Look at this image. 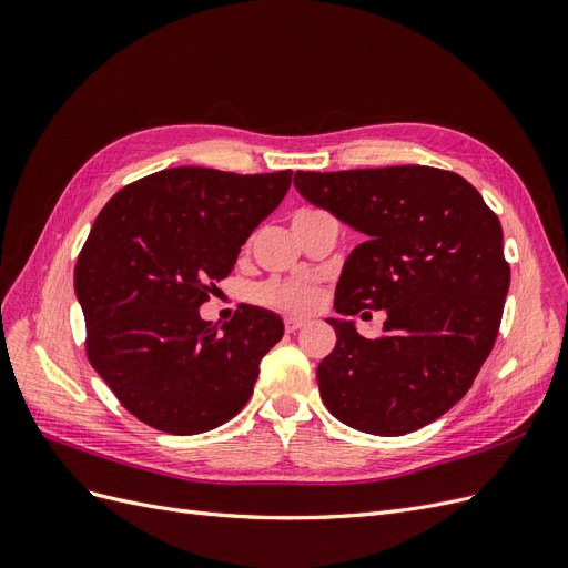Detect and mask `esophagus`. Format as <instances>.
Instances as JSON below:
<instances>
[{"label":"esophagus","instance_id":"34e87169","mask_svg":"<svg viewBox=\"0 0 568 568\" xmlns=\"http://www.w3.org/2000/svg\"><path fill=\"white\" fill-rule=\"evenodd\" d=\"M303 326H305V320H298V317H286L284 320V329L288 334H296L298 329H303Z\"/></svg>","mask_w":568,"mask_h":568}]
</instances>
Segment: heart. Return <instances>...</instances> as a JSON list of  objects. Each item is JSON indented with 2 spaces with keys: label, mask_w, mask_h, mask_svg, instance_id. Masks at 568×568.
<instances>
[{
  "label": "heart",
  "mask_w": 568,
  "mask_h": 568,
  "mask_svg": "<svg viewBox=\"0 0 568 568\" xmlns=\"http://www.w3.org/2000/svg\"><path fill=\"white\" fill-rule=\"evenodd\" d=\"M253 296L257 303H263L274 311L288 315H307L320 305L322 291L317 284L298 282V280H270L261 286H255Z\"/></svg>",
  "instance_id": "obj_1"
}]
</instances>
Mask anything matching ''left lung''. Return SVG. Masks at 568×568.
Masks as SVG:
<instances>
[{
    "label": "left lung",
    "instance_id": "8db88e82",
    "mask_svg": "<svg viewBox=\"0 0 568 568\" xmlns=\"http://www.w3.org/2000/svg\"><path fill=\"white\" fill-rule=\"evenodd\" d=\"M294 184L365 236L336 284L343 317L326 320L336 332L317 367L326 409L374 436L436 422L471 388L500 332V220L462 175L428 165L298 170ZM363 310L387 311L382 337H359L345 320Z\"/></svg>",
    "mask_w": 568,
    "mask_h": 568
}]
</instances>
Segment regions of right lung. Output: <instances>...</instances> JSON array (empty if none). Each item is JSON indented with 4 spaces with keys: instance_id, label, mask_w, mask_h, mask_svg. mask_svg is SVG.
<instances>
[{
    "instance_id": "right-lung-1",
    "label": "right lung",
    "mask_w": 568,
    "mask_h": 568,
    "mask_svg": "<svg viewBox=\"0 0 568 568\" xmlns=\"http://www.w3.org/2000/svg\"><path fill=\"white\" fill-rule=\"evenodd\" d=\"M291 170L236 175L168 168L104 205L75 265L88 357L140 422L194 436L230 422L284 336L280 315L244 305L227 324L199 307L277 209Z\"/></svg>"
}]
</instances>
